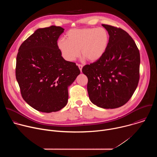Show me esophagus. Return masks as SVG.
<instances>
[{"mask_svg": "<svg viewBox=\"0 0 157 157\" xmlns=\"http://www.w3.org/2000/svg\"><path fill=\"white\" fill-rule=\"evenodd\" d=\"M78 65V68H79V70H80V71H81V72L82 71V64H77Z\"/></svg>", "mask_w": 157, "mask_h": 157, "instance_id": "34e87169", "label": "esophagus"}]
</instances>
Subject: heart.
<instances>
[{
    "instance_id": "b5f03b06",
    "label": "heart",
    "mask_w": 157,
    "mask_h": 157,
    "mask_svg": "<svg viewBox=\"0 0 157 157\" xmlns=\"http://www.w3.org/2000/svg\"><path fill=\"white\" fill-rule=\"evenodd\" d=\"M109 41L108 32L104 28H84L69 30L66 40L59 39L58 47L63 58L74 61L81 55L89 61L94 62L105 53Z\"/></svg>"
}]
</instances>
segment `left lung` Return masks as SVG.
Listing matches in <instances>:
<instances>
[{
	"mask_svg": "<svg viewBox=\"0 0 157 157\" xmlns=\"http://www.w3.org/2000/svg\"><path fill=\"white\" fill-rule=\"evenodd\" d=\"M108 32L107 48L100 59L83 66L89 99L97 106L115 109L126 104L138 86L140 57L133 38L121 28L102 25Z\"/></svg>",
	"mask_w": 157,
	"mask_h": 157,
	"instance_id": "8db88e82",
	"label": "left lung"
}]
</instances>
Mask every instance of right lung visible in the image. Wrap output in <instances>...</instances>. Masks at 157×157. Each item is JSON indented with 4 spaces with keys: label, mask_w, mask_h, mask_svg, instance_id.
<instances>
[{
    "label": "right lung",
    "mask_w": 157,
    "mask_h": 157,
    "mask_svg": "<svg viewBox=\"0 0 157 157\" xmlns=\"http://www.w3.org/2000/svg\"><path fill=\"white\" fill-rule=\"evenodd\" d=\"M64 32L52 25L39 29L21 43L17 56L15 76L21 95L33 109L50 113L68 102V87L80 74L74 62L66 61L58 47Z\"/></svg>",
    "instance_id": "obj_1"
}]
</instances>
